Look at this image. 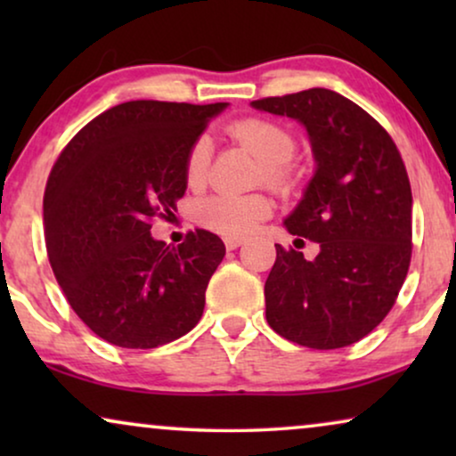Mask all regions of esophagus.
I'll return each instance as SVG.
<instances>
[{
    "mask_svg": "<svg viewBox=\"0 0 456 456\" xmlns=\"http://www.w3.org/2000/svg\"><path fill=\"white\" fill-rule=\"evenodd\" d=\"M224 245H226L228 251H234V248H239L242 245V239H239V236H226V239H224Z\"/></svg>",
    "mask_w": 456,
    "mask_h": 456,
    "instance_id": "esophagus-1",
    "label": "esophagus"
}]
</instances>
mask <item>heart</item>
Listing matches in <instances>:
<instances>
[{"label": "heart", "instance_id": "heart-1", "mask_svg": "<svg viewBox=\"0 0 456 456\" xmlns=\"http://www.w3.org/2000/svg\"><path fill=\"white\" fill-rule=\"evenodd\" d=\"M230 133L236 141L251 149L264 161V176L272 186L286 189L292 183L289 161L297 151V139L282 124L265 118H247L234 122ZM211 161V142L208 136H199L186 155V180L191 186L205 183ZM272 214V201L265 195H232L217 192L205 197L197 205V220L205 228L226 236H245Z\"/></svg>", "mask_w": 456, "mask_h": 456}]
</instances>
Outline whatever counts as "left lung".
Wrapping results in <instances>:
<instances>
[{
	"instance_id": "obj_1",
	"label": "left lung",
	"mask_w": 456,
	"mask_h": 456,
	"mask_svg": "<svg viewBox=\"0 0 456 456\" xmlns=\"http://www.w3.org/2000/svg\"><path fill=\"white\" fill-rule=\"evenodd\" d=\"M251 105L301 122L317 164L284 226L317 242L320 253L305 259L276 245L265 280L267 323L317 351L359 342L388 315L411 264L413 195L401 153L382 124L336 91L309 89Z\"/></svg>"
}]
</instances>
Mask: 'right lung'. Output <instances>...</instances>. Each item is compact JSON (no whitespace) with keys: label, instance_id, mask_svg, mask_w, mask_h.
Listing matches in <instances>:
<instances>
[{"label":"right lung","instance_id":"add662e5","mask_svg":"<svg viewBox=\"0 0 456 456\" xmlns=\"http://www.w3.org/2000/svg\"><path fill=\"white\" fill-rule=\"evenodd\" d=\"M226 103L139 99L80 128L43 197L47 255L80 320L110 345L155 348L197 326L226 247L208 230L151 236L186 191V155Z\"/></svg>","mask_w":456,"mask_h":456}]
</instances>
